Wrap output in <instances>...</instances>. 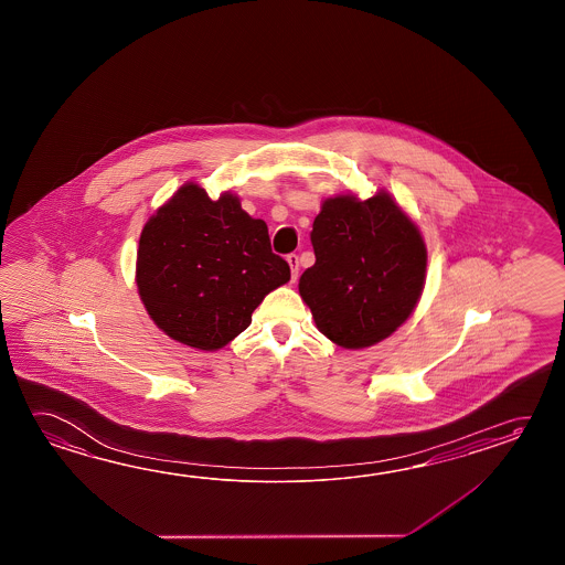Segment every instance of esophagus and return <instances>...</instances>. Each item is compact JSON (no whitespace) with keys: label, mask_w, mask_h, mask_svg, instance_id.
Returning a JSON list of instances; mask_svg holds the SVG:
<instances>
[{"label":"esophagus","mask_w":565,"mask_h":565,"mask_svg":"<svg viewBox=\"0 0 565 565\" xmlns=\"http://www.w3.org/2000/svg\"><path fill=\"white\" fill-rule=\"evenodd\" d=\"M287 263L290 266V273H292V280H297V277H299V256L297 254H288Z\"/></svg>","instance_id":"obj_1"}]
</instances>
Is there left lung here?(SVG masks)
<instances>
[{
	"label": "left lung",
	"instance_id": "obj_1",
	"mask_svg": "<svg viewBox=\"0 0 565 565\" xmlns=\"http://www.w3.org/2000/svg\"><path fill=\"white\" fill-rule=\"evenodd\" d=\"M315 265L299 292L324 337L348 349L392 335L420 299L426 246L390 193L324 200L311 232Z\"/></svg>",
	"mask_w": 565,
	"mask_h": 565
}]
</instances>
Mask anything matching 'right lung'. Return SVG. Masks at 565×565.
<instances>
[{
  "instance_id": "obj_1",
  "label": "right lung",
  "mask_w": 565,
  "mask_h": 565,
  "mask_svg": "<svg viewBox=\"0 0 565 565\" xmlns=\"http://www.w3.org/2000/svg\"><path fill=\"white\" fill-rule=\"evenodd\" d=\"M288 278L265 220L248 216L230 192L212 202L200 185L185 183L149 217L139 238L137 287L145 309L190 348H224Z\"/></svg>"
}]
</instances>
